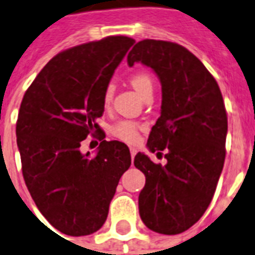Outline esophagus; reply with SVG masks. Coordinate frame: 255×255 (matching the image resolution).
<instances>
[{
  "instance_id": "esophagus-1",
  "label": "esophagus",
  "mask_w": 255,
  "mask_h": 255,
  "mask_svg": "<svg viewBox=\"0 0 255 255\" xmlns=\"http://www.w3.org/2000/svg\"><path fill=\"white\" fill-rule=\"evenodd\" d=\"M129 152H131V158L133 159V158H135L136 152H137V149H136V148H129Z\"/></svg>"
}]
</instances>
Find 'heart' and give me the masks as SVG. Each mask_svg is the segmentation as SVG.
<instances>
[{
	"instance_id": "1",
	"label": "heart",
	"mask_w": 255,
	"mask_h": 255,
	"mask_svg": "<svg viewBox=\"0 0 255 255\" xmlns=\"http://www.w3.org/2000/svg\"><path fill=\"white\" fill-rule=\"evenodd\" d=\"M131 84L137 92L140 93L143 99H145L148 95H152L153 80L147 72L140 71L133 73L131 76ZM114 92L115 85L110 83L104 89V95H103L104 106H110L111 100L114 97ZM139 131H140V126L135 122H131V120H119L111 128L112 135L119 137L122 140L127 141V143H136L139 140Z\"/></svg>"
}]
</instances>
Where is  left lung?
<instances>
[{"label": "left lung", "instance_id": "8db88e82", "mask_svg": "<svg viewBox=\"0 0 255 255\" xmlns=\"http://www.w3.org/2000/svg\"><path fill=\"white\" fill-rule=\"evenodd\" d=\"M127 61L149 67L162 84L160 116L147 147L158 153L166 149L167 163L156 164L141 152L135 156L133 164L145 175L139 214L149 230L175 236L201 219L222 172L227 135L222 93L201 60L179 44L143 40Z\"/></svg>", "mask_w": 255, "mask_h": 255}]
</instances>
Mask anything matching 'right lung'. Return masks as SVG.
<instances>
[{
  "instance_id": "right-lung-1",
  "label": "right lung",
  "mask_w": 255,
  "mask_h": 255,
  "mask_svg": "<svg viewBox=\"0 0 255 255\" xmlns=\"http://www.w3.org/2000/svg\"><path fill=\"white\" fill-rule=\"evenodd\" d=\"M135 40L110 36L56 54L25 92L15 126L22 175L48 222L72 237L104 225L122 175L131 166L124 143L104 140L96 123L104 89ZM88 134L102 143L80 151Z\"/></svg>"
}]
</instances>
